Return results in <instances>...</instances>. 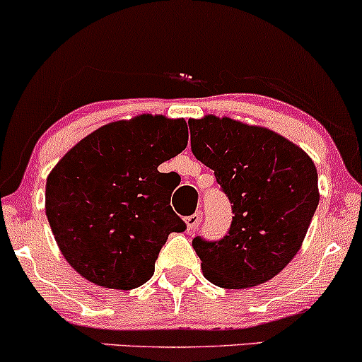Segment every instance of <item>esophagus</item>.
I'll use <instances>...</instances> for the list:
<instances>
[{"mask_svg": "<svg viewBox=\"0 0 362 362\" xmlns=\"http://www.w3.org/2000/svg\"><path fill=\"white\" fill-rule=\"evenodd\" d=\"M201 218H202L201 213H195V214H192V216H187V218H185L187 230H189V231L195 230V228L199 226V223H201Z\"/></svg>", "mask_w": 362, "mask_h": 362, "instance_id": "obj_1", "label": "esophagus"}]
</instances>
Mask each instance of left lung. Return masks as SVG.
I'll return each instance as SVG.
<instances>
[{"mask_svg": "<svg viewBox=\"0 0 362 362\" xmlns=\"http://www.w3.org/2000/svg\"><path fill=\"white\" fill-rule=\"evenodd\" d=\"M190 146L214 170L233 221L221 240L195 236L204 277L224 289L259 286L296 255L317 211L318 173L300 146L230 117L190 119Z\"/></svg>", "mask_w": 362, "mask_h": 362, "instance_id": "1", "label": "left lung"}]
</instances>
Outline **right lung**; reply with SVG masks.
<instances>
[{"mask_svg": "<svg viewBox=\"0 0 362 362\" xmlns=\"http://www.w3.org/2000/svg\"><path fill=\"white\" fill-rule=\"evenodd\" d=\"M184 119L143 114L98 127L61 158L45 184V214L68 264L93 284L134 289L151 279L172 231L175 173L158 167L185 149Z\"/></svg>", "mask_w": 362, "mask_h": 362, "instance_id": "add662e5", "label": "right lung"}]
</instances>
